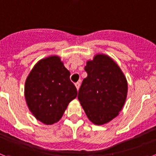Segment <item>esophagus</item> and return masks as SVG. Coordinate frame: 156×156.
I'll list each match as a JSON object with an SVG mask.
<instances>
[{"instance_id":"obj_1","label":"esophagus","mask_w":156,"mask_h":156,"mask_svg":"<svg viewBox=\"0 0 156 156\" xmlns=\"http://www.w3.org/2000/svg\"><path fill=\"white\" fill-rule=\"evenodd\" d=\"M80 82H76L75 83V86H76V88H77V90H79V88H80Z\"/></svg>"}]
</instances>
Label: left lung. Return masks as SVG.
<instances>
[{
    "label": "left lung",
    "instance_id": "obj_1",
    "mask_svg": "<svg viewBox=\"0 0 156 156\" xmlns=\"http://www.w3.org/2000/svg\"><path fill=\"white\" fill-rule=\"evenodd\" d=\"M87 77L78 98L89 120L101 125L118 116L127 98L128 82L120 68L106 55L98 54L85 66Z\"/></svg>",
    "mask_w": 156,
    "mask_h": 156
}]
</instances>
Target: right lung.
<instances>
[{"label": "right lung", "instance_id": "obj_1", "mask_svg": "<svg viewBox=\"0 0 156 156\" xmlns=\"http://www.w3.org/2000/svg\"><path fill=\"white\" fill-rule=\"evenodd\" d=\"M70 71L58 56L40 60L27 76L24 96L33 116L45 125L58 122L68 104L77 97Z\"/></svg>", "mask_w": 156, "mask_h": 156}]
</instances>
